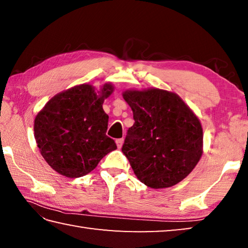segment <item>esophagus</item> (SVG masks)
<instances>
[{"label": "esophagus", "mask_w": 248, "mask_h": 248, "mask_svg": "<svg viewBox=\"0 0 248 248\" xmlns=\"http://www.w3.org/2000/svg\"><path fill=\"white\" fill-rule=\"evenodd\" d=\"M124 138H120V139H117L116 140V143H117V146H118V148L120 149L121 146H123V144H124Z\"/></svg>", "instance_id": "obj_1"}]
</instances>
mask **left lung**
I'll return each instance as SVG.
<instances>
[{
	"label": "left lung",
	"instance_id": "obj_1",
	"mask_svg": "<svg viewBox=\"0 0 248 248\" xmlns=\"http://www.w3.org/2000/svg\"><path fill=\"white\" fill-rule=\"evenodd\" d=\"M123 96L134 119L123 152L138 179L153 189L182 182L203 152L198 117L174 92L153 87L127 90Z\"/></svg>",
	"mask_w": 248,
	"mask_h": 248
}]
</instances>
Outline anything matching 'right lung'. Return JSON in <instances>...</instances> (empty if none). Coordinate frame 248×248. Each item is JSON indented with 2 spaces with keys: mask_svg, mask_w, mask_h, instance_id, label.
<instances>
[{
  "mask_svg": "<svg viewBox=\"0 0 248 248\" xmlns=\"http://www.w3.org/2000/svg\"><path fill=\"white\" fill-rule=\"evenodd\" d=\"M114 89L111 83L99 91L91 84H79L54 95L37 114L36 143L45 161L60 175L85 176L117 149L106 136L109 117L103 109Z\"/></svg>",
  "mask_w": 248,
  "mask_h": 248,
  "instance_id": "add662e5",
  "label": "right lung"
}]
</instances>
